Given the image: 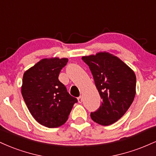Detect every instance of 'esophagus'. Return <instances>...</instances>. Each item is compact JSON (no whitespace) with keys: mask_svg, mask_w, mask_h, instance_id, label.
Wrapping results in <instances>:
<instances>
[{"mask_svg":"<svg viewBox=\"0 0 156 156\" xmlns=\"http://www.w3.org/2000/svg\"><path fill=\"white\" fill-rule=\"evenodd\" d=\"M78 103H81L82 102H83V97H82V96H80L79 98H78Z\"/></svg>","mask_w":156,"mask_h":156,"instance_id":"obj_1","label":"esophagus"}]
</instances>
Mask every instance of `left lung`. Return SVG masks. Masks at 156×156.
<instances>
[{
    "label": "left lung",
    "instance_id": "left-lung-1",
    "mask_svg": "<svg viewBox=\"0 0 156 156\" xmlns=\"http://www.w3.org/2000/svg\"><path fill=\"white\" fill-rule=\"evenodd\" d=\"M89 66L102 99L100 108L91 113L101 125L116 122L125 114L136 94V78L133 70L117 56L106 52L83 56Z\"/></svg>",
    "mask_w": 156,
    "mask_h": 156
}]
</instances>
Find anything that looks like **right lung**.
<instances>
[{
  "label": "right lung",
  "mask_w": 156,
  "mask_h": 156,
  "mask_svg": "<svg viewBox=\"0 0 156 156\" xmlns=\"http://www.w3.org/2000/svg\"><path fill=\"white\" fill-rule=\"evenodd\" d=\"M66 58H43L25 72L21 92L33 117L48 128H57L67 120L78 102L58 80Z\"/></svg>",
  "instance_id": "1"
}]
</instances>
